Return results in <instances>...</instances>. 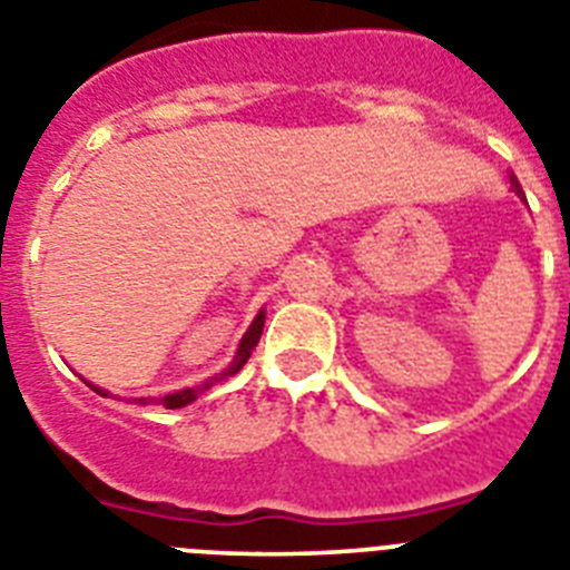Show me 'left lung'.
Returning a JSON list of instances; mask_svg holds the SVG:
<instances>
[{
  "label": "left lung",
  "instance_id": "obj_1",
  "mask_svg": "<svg viewBox=\"0 0 570 570\" xmlns=\"http://www.w3.org/2000/svg\"><path fill=\"white\" fill-rule=\"evenodd\" d=\"M510 187H513V189H517V193H519V196H522V187H519V181H517V178H510Z\"/></svg>",
  "mask_w": 570,
  "mask_h": 570
}]
</instances>
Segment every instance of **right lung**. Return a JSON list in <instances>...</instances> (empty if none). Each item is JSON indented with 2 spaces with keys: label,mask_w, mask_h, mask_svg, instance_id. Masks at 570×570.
Segmentation results:
<instances>
[{
  "label": "right lung",
  "mask_w": 570,
  "mask_h": 570,
  "mask_svg": "<svg viewBox=\"0 0 570 570\" xmlns=\"http://www.w3.org/2000/svg\"><path fill=\"white\" fill-rule=\"evenodd\" d=\"M262 325H265V311H259V314H256V320H253L250 328L245 332V337H242V343H238V352H236V357H233L230 366H227L222 374H216V377H210V381H204L202 386L178 389V392H173V395H164V397H132V401L144 403V406H146V403H160V406H167V410H181V406L193 403L196 397H202L207 389L216 386L218 381H225V377H230V374L242 372V366H245L247 357H250V352L256 348V343H259ZM89 386H91V383H89ZM91 389H95L97 395H109V392H104V389H97V386H91Z\"/></svg>",
  "instance_id": "add662e5"
}]
</instances>
